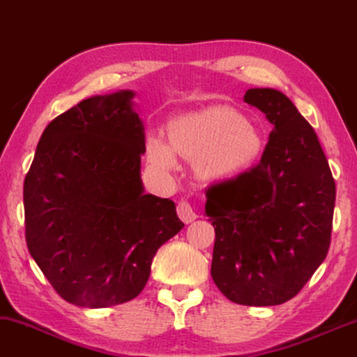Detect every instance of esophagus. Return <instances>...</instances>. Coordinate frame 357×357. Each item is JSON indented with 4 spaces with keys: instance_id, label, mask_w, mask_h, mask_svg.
<instances>
[{
    "instance_id": "1",
    "label": "esophagus",
    "mask_w": 357,
    "mask_h": 357,
    "mask_svg": "<svg viewBox=\"0 0 357 357\" xmlns=\"http://www.w3.org/2000/svg\"><path fill=\"white\" fill-rule=\"evenodd\" d=\"M176 211H178V216L181 218V221H184L185 225H189V222H192V221L195 220V218H197L195 211H194V208H192V205H190L189 202L184 200V199L178 202Z\"/></svg>"
}]
</instances>
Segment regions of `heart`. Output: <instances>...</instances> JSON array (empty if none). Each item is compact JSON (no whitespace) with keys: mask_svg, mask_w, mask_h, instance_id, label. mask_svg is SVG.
Wrapping results in <instances>:
<instances>
[{"mask_svg":"<svg viewBox=\"0 0 357 357\" xmlns=\"http://www.w3.org/2000/svg\"><path fill=\"white\" fill-rule=\"evenodd\" d=\"M263 152L261 132L226 105H211L173 119L167 139L147 137V160L157 172L178 168V157L195 162L197 173L210 183H225L247 173Z\"/></svg>","mask_w":357,"mask_h":357,"instance_id":"b5f03b06","label":"heart"}]
</instances>
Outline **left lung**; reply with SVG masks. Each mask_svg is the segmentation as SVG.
<instances>
[{"mask_svg": "<svg viewBox=\"0 0 357 357\" xmlns=\"http://www.w3.org/2000/svg\"><path fill=\"white\" fill-rule=\"evenodd\" d=\"M247 104L273 125L257 167L211 185V278L231 301L274 306L300 291L331 247L335 181L312 126L284 93L252 88Z\"/></svg>", "mask_w": 357, "mask_h": 357, "instance_id": "left-lung-1", "label": "left lung"}]
</instances>
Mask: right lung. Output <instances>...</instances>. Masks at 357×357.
I'll return each instance as SVG.
<instances>
[{
	"label": "right lung",
	"instance_id": "right-lung-1",
	"mask_svg": "<svg viewBox=\"0 0 357 357\" xmlns=\"http://www.w3.org/2000/svg\"><path fill=\"white\" fill-rule=\"evenodd\" d=\"M132 91L93 96L56 116L25 176V238L63 300L109 307L144 289L157 250L183 229L176 205L144 194V125Z\"/></svg>",
	"mask_w": 357,
	"mask_h": 357
}]
</instances>
